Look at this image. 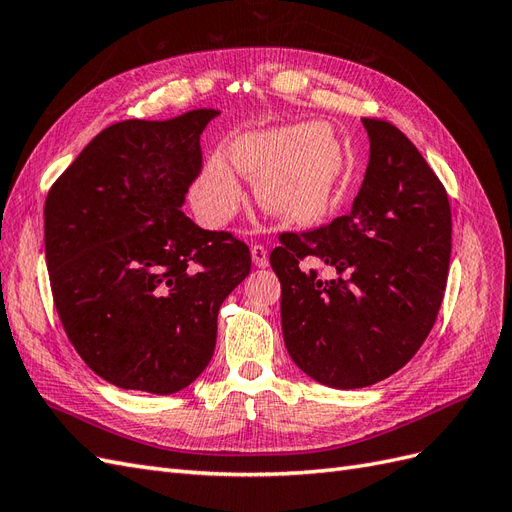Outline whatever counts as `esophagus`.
Returning <instances> with one entry per match:
<instances>
[{"mask_svg": "<svg viewBox=\"0 0 512 512\" xmlns=\"http://www.w3.org/2000/svg\"><path fill=\"white\" fill-rule=\"evenodd\" d=\"M252 260L256 267L265 269V267H269V252L262 245H252Z\"/></svg>", "mask_w": 512, "mask_h": 512, "instance_id": "1", "label": "esophagus"}]
</instances>
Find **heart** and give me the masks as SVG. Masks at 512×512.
Listing matches in <instances>:
<instances>
[{
	"label": "heart",
	"mask_w": 512,
	"mask_h": 512,
	"mask_svg": "<svg viewBox=\"0 0 512 512\" xmlns=\"http://www.w3.org/2000/svg\"><path fill=\"white\" fill-rule=\"evenodd\" d=\"M205 166L194 188V207L211 226L226 224L241 205L239 175L256 177L260 205L290 224H309L335 205L344 173L339 138L322 126H292L239 136Z\"/></svg>",
	"instance_id": "b5f03b06"
}]
</instances>
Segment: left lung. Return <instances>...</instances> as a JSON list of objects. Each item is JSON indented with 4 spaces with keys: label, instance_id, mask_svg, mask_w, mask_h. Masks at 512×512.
<instances>
[{
    "label": "left lung",
    "instance_id": "1",
    "mask_svg": "<svg viewBox=\"0 0 512 512\" xmlns=\"http://www.w3.org/2000/svg\"><path fill=\"white\" fill-rule=\"evenodd\" d=\"M369 164L352 211L307 232H282L271 267L282 284L290 359L333 389L395 374L423 346L444 299L451 205L442 181L393 123L363 117ZM333 266V281L300 265Z\"/></svg>",
    "mask_w": 512,
    "mask_h": 512
}]
</instances>
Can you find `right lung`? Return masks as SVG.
<instances>
[{
	"label": "right lung",
	"instance_id": "obj_1",
	"mask_svg": "<svg viewBox=\"0 0 512 512\" xmlns=\"http://www.w3.org/2000/svg\"><path fill=\"white\" fill-rule=\"evenodd\" d=\"M218 111L102 130L44 203L53 303L87 367L119 389L170 395L209 365L218 312L252 269L232 232L181 211Z\"/></svg>",
	"mask_w": 512,
	"mask_h": 512
}]
</instances>
